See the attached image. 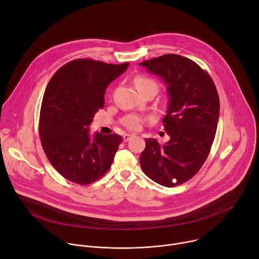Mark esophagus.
I'll list each match as a JSON object with an SVG mask.
<instances>
[{
	"mask_svg": "<svg viewBox=\"0 0 259 259\" xmlns=\"http://www.w3.org/2000/svg\"><path fill=\"white\" fill-rule=\"evenodd\" d=\"M131 137H132V135H131V134H125V135L123 136V140H124L125 142H127Z\"/></svg>",
	"mask_w": 259,
	"mask_h": 259,
	"instance_id": "obj_1",
	"label": "esophagus"
}]
</instances>
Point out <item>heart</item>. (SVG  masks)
<instances>
[{"label": "heart", "instance_id": "1", "mask_svg": "<svg viewBox=\"0 0 259 259\" xmlns=\"http://www.w3.org/2000/svg\"><path fill=\"white\" fill-rule=\"evenodd\" d=\"M135 85L138 90L145 89V88H154V89L158 90L157 82L154 79L145 77V76L137 77L135 79ZM122 123L126 128L130 129V130H138V129H140V127L143 123V119L136 115H130V116H127L126 118H124Z\"/></svg>", "mask_w": 259, "mask_h": 259}]
</instances>
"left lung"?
Instances as JSON below:
<instances>
[{
    "mask_svg": "<svg viewBox=\"0 0 259 259\" xmlns=\"http://www.w3.org/2000/svg\"><path fill=\"white\" fill-rule=\"evenodd\" d=\"M139 65L168 87L163 124L170 136L163 145L146 138L140 166L155 182L175 187L196 175L210 153L219 118L218 93L209 73L187 57L166 54Z\"/></svg>",
    "mask_w": 259,
    "mask_h": 259,
    "instance_id": "obj_1",
    "label": "left lung"
}]
</instances>
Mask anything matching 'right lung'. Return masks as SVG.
<instances>
[{
  "instance_id": "add662e5",
  "label": "right lung",
  "mask_w": 259,
  "mask_h": 259,
  "mask_svg": "<svg viewBox=\"0 0 259 259\" xmlns=\"http://www.w3.org/2000/svg\"><path fill=\"white\" fill-rule=\"evenodd\" d=\"M128 66L129 62L76 59L61 66L48 83L39 133L49 162L67 180L85 186L110 168L123 138L100 133L91 138L89 125L103 108L107 86Z\"/></svg>"
}]
</instances>
